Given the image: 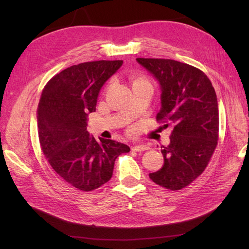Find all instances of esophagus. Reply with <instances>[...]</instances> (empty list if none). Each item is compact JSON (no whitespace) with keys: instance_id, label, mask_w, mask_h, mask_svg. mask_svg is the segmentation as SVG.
Instances as JSON below:
<instances>
[{"instance_id":"1","label":"esophagus","mask_w":249,"mask_h":249,"mask_svg":"<svg viewBox=\"0 0 249 249\" xmlns=\"http://www.w3.org/2000/svg\"><path fill=\"white\" fill-rule=\"evenodd\" d=\"M149 147L148 146H146V145H143V144H139V145H135V146H133L132 147V150H134V152H144V150H146V149H148Z\"/></svg>"}]
</instances>
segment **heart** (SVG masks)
<instances>
[{"label":"heart","mask_w":249,"mask_h":249,"mask_svg":"<svg viewBox=\"0 0 249 249\" xmlns=\"http://www.w3.org/2000/svg\"><path fill=\"white\" fill-rule=\"evenodd\" d=\"M138 80H142V79H137V80H136V81H138Z\"/></svg>","instance_id":"1"}]
</instances>
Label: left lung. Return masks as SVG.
<instances>
[{
	"instance_id": "1",
	"label": "left lung",
	"mask_w": 249,
	"mask_h": 249,
	"mask_svg": "<svg viewBox=\"0 0 249 249\" xmlns=\"http://www.w3.org/2000/svg\"><path fill=\"white\" fill-rule=\"evenodd\" d=\"M136 60L161 85L157 122L173 124L170 144L161 150L163 167L149 178L165 189L180 190L201 175L217 146L219 112L215 89L197 67L171 59Z\"/></svg>"
}]
</instances>
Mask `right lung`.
I'll use <instances>...</instances> for the list:
<instances>
[{"label":"right lung","instance_id":"right-lung-1","mask_svg":"<svg viewBox=\"0 0 249 249\" xmlns=\"http://www.w3.org/2000/svg\"><path fill=\"white\" fill-rule=\"evenodd\" d=\"M123 60L72 65L44 86L37 109L40 147L51 167L66 183L92 191L111 178L117 157L130 147L111 139L96 141L87 131V114L95 111L102 86Z\"/></svg>","mask_w":249,"mask_h":249}]
</instances>
